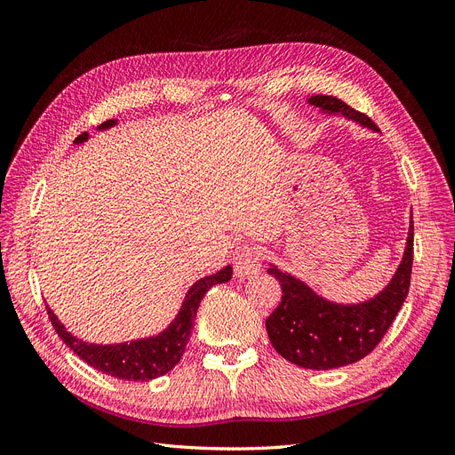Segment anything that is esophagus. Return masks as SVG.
<instances>
[{"instance_id":"esophagus-1","label":"esophagus","mask_w":455,"mask_h":455,"mask_svg":"<svg viewBox=\"0 0 455 455\" xmlns=\"http://www.w3.org/2000/svg\"><path fill=\"white\" fill-rule=\"evenodd\" d=\"M261 256L259 251L252 244H241L233 252V271H235V277L244 279L249 275L256 273L261 266Z\"/></svg>"}]
</instances>
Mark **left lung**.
Segmentation results:
<instances>
[{"label":"left lung","instance_id":"8db88e82","mask_svg":"<svg viewBox=\"0 0 455 455\" xmlns=\"http://www.w3.org/2000/svg\"><path fill=\"white\" fill-rule=\"evenodd\" d=\"M309 104L326 114H341L371 131L376 123L356 112L336 96L316 94ZM411 261H414V222L410 220L406 251L391 283L368 301L355 306L334 304L315 294L311 288L275 266L269 275L281 283L279 307L266 321L271 346L292 364L311 370L347 366L376 349L393 324L408 296Z\"/></svg>","mask_w":455,"mask_h":455}]
</instances>
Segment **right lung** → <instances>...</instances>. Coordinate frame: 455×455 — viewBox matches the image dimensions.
I'll list each match as a JSON object with an SVG mask.
<instances>
[{
  "instance_id": "right-lung-1",
  "label": "right lung",
  "mask_w": 455,
  "mask_h": 455,
  "mask_svg": "<svg viewBox=\"0 0 455 455\" xmlns=\"http://www.w3.org/2000/svg\"><path fill=\"white\" fill-rule=\"evenodd\" d=\"M112 125H116V121L109 119L102 123L99 129H109ZM87 139H89L87 132L79 134L76 139V144L85 142ZM229 279H231V267L228 266L222 271L197 281L189 288L180 311H178L176 319L171 323L167 330H163L161 334L154 338L116 343V346H96V343L77 339L76 336L68 332L64 324H60V321L57 319V315H54L49 307H47V313H49L51 324L54 326V330H57L60 339L89 366L100 370L102 374L114 376L119 379L149 381L167 374V371L172 370L178 364V361L182 359L203 296L209 292L211 286L228 283Z\"/></svg>"
}]
</instances>
